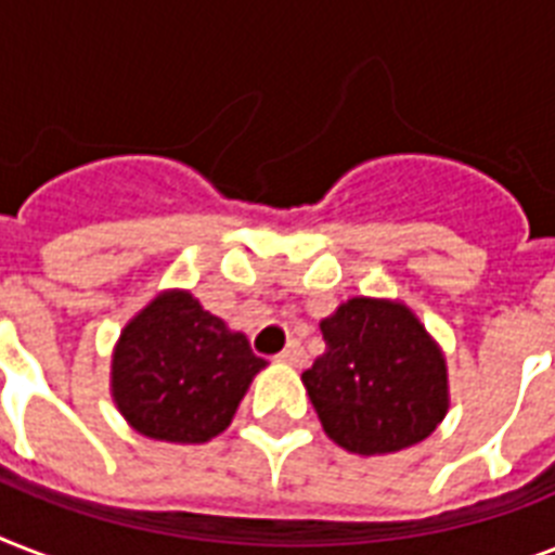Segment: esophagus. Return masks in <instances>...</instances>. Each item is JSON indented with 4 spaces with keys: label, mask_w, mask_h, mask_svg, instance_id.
<instances>
[{
    "label": "esophagus",
    "mask_w": 555,
    "mask_h": 555,
    "mask_svg": "<svg viewBox=\"0 0 555 555\" xmlns=\"http://www.w3.org/2000/svg\"><path fill=\"white\" fill-rule=\"evenodd\" d=\"M276 360H279V363H285V365H305L302 346H299L296 339H291V343H287V346H285V351H282V354H279Z\"/></svg>",
    "instance_id": "esophagus-1"
}]
</instances>
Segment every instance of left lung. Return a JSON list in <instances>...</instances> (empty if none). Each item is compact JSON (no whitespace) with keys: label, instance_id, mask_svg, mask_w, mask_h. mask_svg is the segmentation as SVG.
I'll return each mask as SVG.
<instances>
[{"label":"left lung","instance_id":"1","mask_svg":"<svg viewBox=\"0 0 555 555\" xmlns=\"http://www.w3.org/2000/svg\"><path fill=\"white\" fill-rule=\"evenodd\" d=\"M320 331L325 354L302 383L337 447L391 455L438 429L449 412L447 357L409 305L351 296Z\"/></svg>","mask_w":555,"mask_h":555}]
</instances>
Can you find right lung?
I'll use <instances>...</instances> for the list:
<instances>
[{
    "label": "right lung",
    "instance_id": "right-lung-1",
    "mask_svg": "<svg viewBox=\"0 0 555 555\" xmlns=\"http://www.w3.org/2000/svg\"><path fill=\"white\" fill-rule=\"evenodd\" d=\"M264 360L181 287L160 291L117 337L112 400L134 431L164 443H207L233 423Z\"/></svg>",
    "mask_w": 555,
    "mask_h": 555
}]
</instances>
